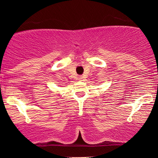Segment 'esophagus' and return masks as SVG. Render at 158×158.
<instances>
[{"mask_svg":"<svg viewBox=\"0 0 158 158\" xmlns=\"http://www.w3.org/2000/svg\"><path fill=\"white\" fill-rule=\"evenodd\" d=\"M83 79H84L83 77H79V78H78V79H79V80H80V81H82Z\"/></svg>","mask_w":158,"mask_h":158,"instance_id":"1","label":"esophagus"}]
</instances>
